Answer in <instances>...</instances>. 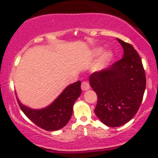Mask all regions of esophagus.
<instances>
[{
	"mask_svg": "<svg viewBox=\"0 0 158 158\" xmlns=\"http://www.w3.org/2000/svg\"><path fill=\"white\" fill-rule=\"evenodd\" d=\"M90 88V85L88 83V82L87 81H83L81 84V88L83 90H87L89 89Z\"/></svg>",
	"mask_w": 158,
	"mask_h": 158,
	"instance_id": "obj_1",
	"label": "esophagus"
}]
</instances>
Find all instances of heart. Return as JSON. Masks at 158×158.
<instances>
[{
    "mask_svg": "<svg viewBox=\"0 0 158 158\" xmlns=\"http://www.w3.org/2000/svg\"><path fill=\"white\" fill-rule=\"evenodd\" d=\"M101 51H102V49H97L95 50V55H99L101 52ZM112 58V54L111 52H106L105 54H103L102 57H101L100 61H99V64L100 65H102V64L106 63V62H109L110 60H111Z\"/></svg>",
    "mask_w": 158,
    "mask_h": 158,
    "instance_id": "obj_1",
    "label": "heart"
}]
</instances>
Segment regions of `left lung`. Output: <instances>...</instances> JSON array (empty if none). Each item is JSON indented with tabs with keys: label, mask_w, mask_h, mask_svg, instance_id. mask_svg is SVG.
<instances>
[{
	"label": "left lung",
	"mask_w": 158,
	"mask_h": 158,
	"mask_svg": "<svg viewBox=\"0 0 158 158\" xmlns=\"http://www.w3.org/2000/svg\"><path fill=\"white\" fill-rule=\"evenodd\" d=\"M117 40L124 49L122 59L89 77L98 97L95 114L111 127L122 126L135 116L146 88L145 73L139 54L132 45Z\"/></svg>",
	"instance_id": "1"
}]
</instances>
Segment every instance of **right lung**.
Listing matches in <instances>:
<instances>
[{
    "mask_svg": "<svg viewBox=\"0 0 158 158\" xmlns=\"http://www.w3.org/2000/svg\"><path fill=\"white\" fill-rule=\"evenodd\" d=\"M81 85L80 81L70 84L52 103L42 109H31L21 104L18 98L17 101L21 111L36 126L47 131H57L70 119L75 101L81 94Z\"/></svg>",
    "mask_w": 158,
    "mask_h": 158,
    "instance_id": "obj_1",
    "label": "right lung"
}]
</instances>
